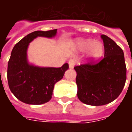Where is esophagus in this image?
Masks as SVG:
<instances>
[{"label": "esophagus", "instance_id": "1", "mask_svg": "<svg viewBox=\"0 0 132 132\" xmlns=\"http://www.w3.org/2000/svg\"><path fill=\"white\" fill-rule=\"evenodd\" d=\"M76 61L74 59H70L69 61V66L70 69H73L74 67L75 64H76Z\"/></svg>", "mask_w": 132, "mask_h": 132}]
</instances>
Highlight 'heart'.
Returning <instances> with one entry per match:
<instances>
[{
	"instance_id": "1",
	"label": "heart",
	"mask_w": 132,
	"mask_h": 132,
	"mask_svg": "<svg viewBox=\"0 0 132 132\" xmlns=\"http://www.w3.org/2000/svg\"><path fill=\"white\" fill-rule=\"evenodd\" d=\"M75 46L80 52L87 51L88 58L90 60H97L104 53V45L100 42H94L90 39H78Z\"/></svg>"
}]
</instances>
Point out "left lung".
<instances>
[{
	"instance_id": "left-lung-1",
	"label": "left lung",
	"mask_w": 132,
	"mask_h": 132,
	"mask_svg": "<svg viewBox=\"0 0 132 132\" xmlns=\"http://www.w3.org/2000/svg\"><path fill=\"white\" fill-rule=\"evenodd\" d=\"M105 56L97 63L75 66L77 95L86 105H107L118 97L127 79L124 52L112 39L101 35Z\"/></svg>"
}]
</instances>
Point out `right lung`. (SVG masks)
Returning <instances> with one entry per match:
<instances>
[{"label": "right lung", "instance_id": "add662e5", "mask_svg": "<svg viewBox=\"0 0 132 132\" xmlns=\"http://www.w3.org/2000/svg\"><path fill=\"white\" fill-rule=\"evenodd\" d=\"M57 30L35 31L13 47L7 64V82L10 91L21 102L29 105H42L52 99L54 85L62 79L69 64L59 68L40 67L29 63L27 49L38 37H54Z\"/></svg>", "mask_w": 132, "mask_h": 132}]
</instances>
